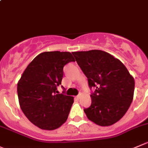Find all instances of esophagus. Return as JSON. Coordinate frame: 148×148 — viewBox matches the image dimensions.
I'll list each match as a JSON object with an SVG mask.
<instances>
[{
	"instance_id": "obj_1",
	"label": "esophagus",
	"mask_w": 148,
	"mask_h": 148,
	"mask_svg": "<svg viewBox=\"0 0 148 148\" xmlns=\"http://www.w3.org/2000/svg\"><path fill=\"white\" fill-rule=\"evenodd\" d=\"M81 95H82V94H81V93H79V94H78V95H77L76 97L78 98V99H80V98H81Z\"/></svg>"
}]
</instances>
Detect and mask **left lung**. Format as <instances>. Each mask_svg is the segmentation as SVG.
I'll return each mask as SVG.
<instances>
[{
    "mask_svg": "<svg viewBox=\"0 0 148 148\" xmlns=\"http://www.w3.org/2000/svg\"><path fill=\"white\" fill-rule=\"evenodd\" d=\"M72 54L88 78L91 106L84 110L87 118L101 126L119 121L130 107L134 91V79L119 60L101 50Z\"/></svg>",
    "mask_w": 148,
    "mask_h": 148,
    "instance_id": "obj_1",
    "label": "left lung"
}]
</instances>
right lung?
<instances>
[{"mask_svg":"<svg viewBox=\"0 0 148 148\" xmlns=\"http://www.w3.org/2000/svg\"><path fill=\"white\" fill-rule=\"evenodd\" d=\"M75 59L70 52L46 51L31 62L17 84L22 112L35 126L54 130L67 121L73 97L59 94L63 67ZM64 92V91H63Z\"/></svg>","mask_w":148,"mask_h":148,"instance_id":"right-lung-1","label":"right lung"}]
</instances>
